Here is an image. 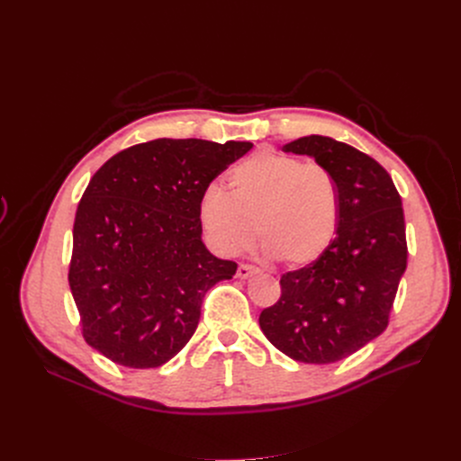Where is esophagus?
Wrapping results in <instances>:
<instances>
[{"instance_id": "obj_1", "label": "esophagus", "mask_w": 461, "mask_h": 461, "mask_svg": "<svg viewBox=\"0 0 461 461\" xmlns=\"http://www.w3.org/2000/svg\"><path fill=\"white\" fill-rule=\"evenodd\" d=\"M259 271H258V267H252V265H245V263H240L239 265V269H237V278H240V280H247V278H250V276H254V275H258Z\"/></svg>"}]
</instances>
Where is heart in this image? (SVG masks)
<instances>
[{"mask_svg": "<svg viewBox=\"0 0 461 461\" xmlns=\"http://www.w3.org/2000/svg\"><path fill=\"white\" fill-rule=\"evenodd\" d=\"M228 186L230 194L209 186L200 200V222L218 254L247 252L258 233L265 254L289 269L329 250L340 200L325 166L259 151L231 169Z\"/></svg>", "mask_w": 461, "mask_h": 461, "instance_id": "b5f03b06", "label": "heart"}]
</instances>
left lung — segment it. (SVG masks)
<instances>
[{
	"label": "left lung",
	"instance_id": "1",
	"mask_svg": "<svg viewBox=\"0 0 461 461\" xmlns=\"http://www.w3.org/2000/svg\"><path fill=\"white\" fill-rule=\"evenodd\" d=\"M282 151L312 157L329 169L340 214L323 258L282 275V295L261 312L259 327L289 358L330 365L389 325L407 267L402 198L386 169L348 143L312 134L285 143Z\"/></svg>",
	"mask_w": 461,
	"mask_h": 461
}]
</instances>
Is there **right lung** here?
Wrapping results in <instances>:
<instances>
[{
	"label": "right lung",
	"instance_id": "right-lung-1",
	"mask_svg": "<svg viewBox=\"0 0 461 461\" xmlns=\"http://www.w3.org/2000/svg\"><path fill=\"white\" fill-rule=\"evenodd\" d=\"M250 141L158 138L113 155L78 203L68 285L86 342L115 365L157 368L200 321L205 294L237 263L202 240L200 200Z\"/></svg>",
	"mask_w": 461,
	"mask_h": 461
}]
</instances>
